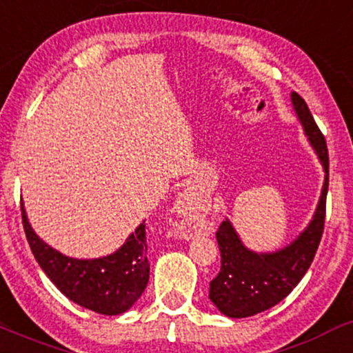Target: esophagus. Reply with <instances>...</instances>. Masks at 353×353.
I'll list each match as a JSON object with an SVG mask.
<instances>
[{
  "label": "esophagus",
  "mask_w": 353,
  "mask_h": 353,
  "mask_svg": "<svg viewBox=\"0 0 353 353\" xmlns=\"http://www.w3.org/2000/svg\"><path fill=\"white\" fill-rule=\"evenodd\" d=\"M176 212L181 216V236L183 239H192L196 233L203 232V223H200L198 219V207H196V196L195 193L185 190L183 193H180L176 200Z\"/></svg>",
  "instance_id": "1"
}]
</instances>
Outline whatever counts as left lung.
<instances>
[{
	"instance_id": "obj_1",
	"label": "left lung",
	"mask_w": 353,
	"mask_h": 353,
	"mask_svg": "<svg viewBox=\"0 0 353 353\" xmlns=\"http://www.w3.org/2000/svg\"><path fill=\"white\" fill-rule=\"evenodd\" d=\"M296 120L308 143L323 166V185L314 216L295 240L275 252H253L240 239L228 219L216 232L221 253L219 275L210 282V300L230 319H245L268 310L290 294L314 262L325 223L328 190V152L307 103L300 94H290Z\"/></svg>"
}]
</instances>
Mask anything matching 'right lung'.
I'll list each match as a JSON object with an SVG mask.
<instances>
[{
    "mask_svg": "<svg viewBox=\"0 0 353 353\" xmlns=\"http://www.w3.org/2000/svg\"><path fill=\"white\" fill-rule=\"evenodd\" d=\"M23 227L41 270L71 302L101 315H120L133 307L150 279L145 221L117 252L100 259H73L37 235L21 203Z\"/></svg>",
    "mask_w": 353,
    "mask_h": 353,
    "instance_id": "right-lung-1",
    "label": "right lung"
}]
</instances>
